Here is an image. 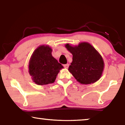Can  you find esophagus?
Masks as SVG:
<instances>
[{"mask_svg": "<svg viewBox=\"0 0 125 125\" xmlns=\"http://www.w3.org/2000/svg\"><path fill=\"white\" fill-rule=\"evenodd\" d=\"M63 66H64L65 68H68V67H69V64H64V65H63Z\"/></svg>", "mask_w": 125, "mask_h": 125, "instance_id": "esophagus-1", "label": "esophagus"}]
</instances>
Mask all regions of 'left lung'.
Wrapping results in <instances>:
<instances>
[{
  "label": "left lung",
  "instance_id": "8db88e82",
  "mask_svg": "<svg viewBox=\"0 0 125 125\" xmlns=\"http://www.w3.org/2000/svg\"><path fill=\"white\" fill-rule=\"evenodd\" d=\"M65 47L73 55L68 70L78 82L89 84L100 79L104 64L100 54L92 45L83 42L72 47L67 43Z\"/></svg>",
  "mask_w": 125,
  "mask_h": 125
}]
</instances>
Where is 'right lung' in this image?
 <instances>
[{
	"mask_svg": "<svg viewBox=\"0 0 125 125\" xmlns=\"http://www.w3.org/2000/svg\"><path fill=\"white\" fill-rule=\"evenodd\" d=\"M52 49L41 46L33 53L29 63V73L38 85L53 83L63 67L52 56Z\"/></svg>",
	"mask_w": 125,
	"mask_h": 125,
	"instance_id": "obj_1",
	"label": "right lung"
}]
</instances>
